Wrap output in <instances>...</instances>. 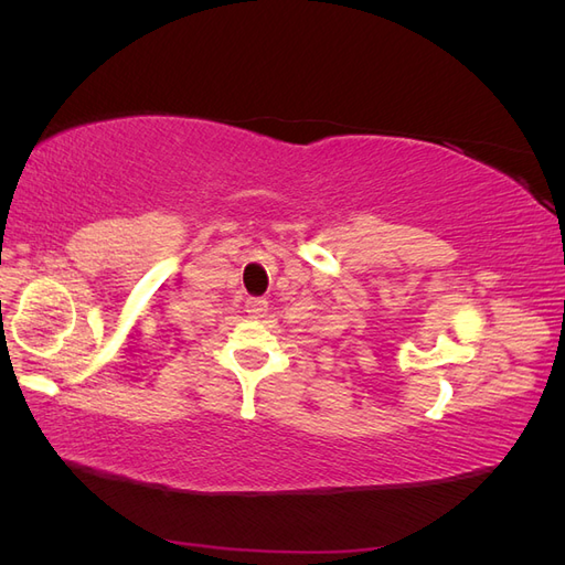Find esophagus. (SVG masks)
Listing matches in <instances>:
<instances>
[{
	"label": "esophagus",
	"instance_id": "esophagus-1",
	"mask_svg": "<svg viewBox=\"0 0 565 565\" xmlns=\"http://www.w3.org/2000/svg\"><path fill=\"white\" fill-rule=\"evenodd\" d=\"M245 311H247L249 318L262 320V318L268 313V301H266V299H259V297H252V299H247V303H245Z\"/></svg>",
	"mask_w": 565,
	"mask_h": 565
}]
</instances>
